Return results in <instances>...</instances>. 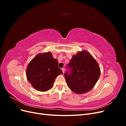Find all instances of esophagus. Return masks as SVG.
<instances>
[{
    "label": "esophagus",
    "mask_w": 126,
    "mask_h": 126,
    "mask_svg": "<svg viewBox=\"0 0 126 126\" xmlns=\"http://www.w3.org/2000/svg\"><path fill=\"white\" fill-rule=\"evenodd\" d=\"M62 71H63V73H64V68H63L62 69Z\"/></svg>",
    "instance_id": "1"
}]
</instances>
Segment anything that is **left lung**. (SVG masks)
Wrapping results in <instances>:
<instances>
[{"label": "left lung", "instance_id": "obj_1", "mask_svg": "<svg viewBox=\"0 0 126 126\" xmlns=\"http://www.w3.org/2000/svg\"><path fill=\"white\" fill-rule=\"evenodd\" d=\"M67 67L70 68V71L64 74L66 81L68 87L76 94L88 92L94 87L100 75L98 63L86 50L79 51L72 56Z\"/></svg>", "mask_w": 126, "mask_h": 126}]
</instances>
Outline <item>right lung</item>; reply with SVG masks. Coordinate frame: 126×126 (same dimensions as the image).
<instances>
[{
    "label": "right lung",
    "mask_w": 126,
    "mask_h": 126,
    "mask_svg": "<svg viewBox=\"0 0 126 126\" xmlns=\"http://www.w3.org/2000/svg\"><path fill=\"white\" fill-rule=\"evenodd\" d=\"M63 74L58 62L50 52L41 53L30 61L26 69L28 81L38 91H46L54 86L56 78Z\"/></svg>",
    "instance_id": "1"
}]
</instances>
